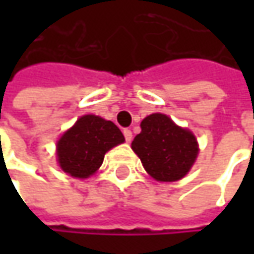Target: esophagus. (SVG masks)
I'll use <instances>...</instances> for the list:
<instances>
[{
    "instance_id": "esophagus-1",
    "label": "esophagus",
    "mask_w": 254,
    "mask_h": 254,
    "mask_svg": "<svg viewBox=\"0 0 254 254\" xmlns=\"http://www.w3.org/2000/svg\"><path fill=\"white\" fill-rule=\"evenodd\" d=\"M123 134H124V138H126V141L127 142L131 141V138H132L131 130H128V128H124V130H123Z\"/></svg>"
}]
</instances>
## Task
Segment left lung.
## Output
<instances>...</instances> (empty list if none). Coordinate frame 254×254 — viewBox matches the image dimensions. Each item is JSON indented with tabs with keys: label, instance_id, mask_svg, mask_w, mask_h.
I'll list each match as a JSON object with an SVG mask.
<instances>
[{
	"label": "left lung",
	"instance_id": "8db88e82",
	"mask_svg": "<svg viewBox=\"0 0 254 254\" xmlns=\"http://www.w3.org/2000/svg\"><path fill=\"white\" fill-rule=\"evenodd\" d=\"M131 148L152 178L162 182L181 180L198 155L195 135L178 127L168 116L154 113L141 122Z\"/></svg>",
	"mask_w": 254,
	"mask_h": 254
}]
</instances>
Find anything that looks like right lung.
<instances>
[{"label":"right lung","mask_w":254,"mask_h":254,"mask_svg":"<svg viewBox=\"0 0 254 254\" xmlns=\"http://www.w3.org/2000/svg\"><path fill=\"white\" fill-rule=\"evenodd\" d=\"M122 142L124 135L114 123L87 114L58 141V161L66 174L87 178L99 170L104 154Z\"/></svg>","instance_id":"add662e5"}]
</instances>
